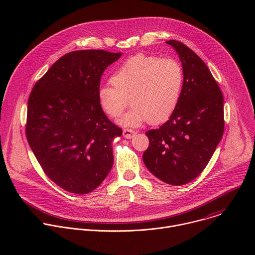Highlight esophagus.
<instances>
[{"mask_svg": "<svg viewBox=\"0 0 255 255\" xmlns=\"http://www.w3.org/2000/svg\"><path fill=\"white\" fill-rule=\"evenodd\" d=\"M136 134V132L132 129H124L123 130V136L127 139H131L134 137V135Z\"/></svg>", "mask_w": 255, "mask_h": 255, "instance_id": "esophagus-1", "label": "esophagus"}]
</instances>
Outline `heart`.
I'll use <instances>...</instances> for the list:
<instances>
[{"mask_svg": "<svg viewBox=\"0 0 255 255\" xmlns=\"http://www.w3.org/2000/svg\"><path fill=\"white\" fill-rule=\"evenodd\" d=\"M111 83L98 90L99 105L109 117L120 116L130 101L133 106L119 119L120 125L138 126L146 120L157 124L176 109L184 74L173 58L137 54L115 69Z\"/></svg>", "mask_w": 255, "mask_h": 255, "instance_id": "obj_1", "label": "heart"}]
</instances>
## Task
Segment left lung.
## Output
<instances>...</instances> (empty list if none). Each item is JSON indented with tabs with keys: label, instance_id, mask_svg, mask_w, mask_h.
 I'll return each instance as SVG.
<instances>
[{
	"label": "left lung",
	"instance_id": "obj_1",
	"mask_svg": "<svg viewBox=\"0 0 255 255\" xmlns=\"http://www.w3.org/2000/svg\"><path fill=\"white\" fill-rule=\"evenodd\" d=\"M177 52L184 84L178 105L158 129L146 132L148 170L164 183L183 186L207 166L224 132V99L205 62L187 45L166 41Z\"/></svg>",
	"mask_w": 255,
	"mask_h": 255
}]
</instances>
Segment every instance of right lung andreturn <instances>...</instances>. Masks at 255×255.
<instances>
[{"instance_id": "obj_1", "label": "right lung", "mask_w": 255, "mask_h": 255, "mask_svg": "<svg viewBox=\"0 0 255 255\" xmlns=\"http://www.w3.org/2000/svg\"><path fill=\"white\" fill-rule=\"evenodd\" d=\"M122 53L77 50L60 57L28 99L26 137L45 174L61 189L85 195L110 172L112 141L122 129L98 102L104 70Z\"/></svg>"}]
</instances>
